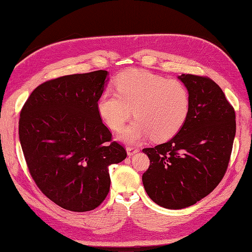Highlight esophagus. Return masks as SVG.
I'll use <instances>...</instances> for the list:
<instances>
[{
    "label": "esophagus",
    "instance_id": "obj_1",
    "mask_svg": "<svg viewBox=\"0 0 252 252\" xmlns=\"http://www.w3.org/2000/svg\"><path fill=\"white\" fill-rule=\"evenodd\" d=\"M126 151H127V155H128V156H133V155H135V154H138L139 149H138V148H134V147L128 146V147L126 148Z\"/></svg>",
    "mask_w": 252,
    "mask_h": 252
}]
</instances>
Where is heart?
<instances>
[{
    "label": "heart",
    "mask_w": 252,
    "mask_h": 252,
    "mask_svg": "<svg viewBox=\"0 0 252 252\" xmlns=\"http://www.w3.org/2000/svg\"><path fill=\"white\" fill-rule=\"evenodd\" d=\"M116 91L105 90L96 101L104 123L119 130L132 114L136 119L122 130L118 139L136 144L151 136L166 141L185 124L190 110V94L182 82L166 79L143 69H127L114 80Z\"/></svg>",
    "instance_id": "obj_1"
}]
</instances>
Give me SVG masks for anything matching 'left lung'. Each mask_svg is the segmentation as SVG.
I'll return each instance as SVG.
<instances>
[{
    "mask_svg": "<svg viewBox=\"0 0 252 252\" xmlns=\"http://www.w3.org/2000/svg\"><path fill=\"white\" fill-rule=\"evenodd\" d=\"M190 94L185 124L171 140L144 148L150 159L142 181L150 199L167 209L194 205L215 189L226 172L235 135V113L212 80L179 75Z\"/></svg>",
    "mask_w": 252,
    "mask_h": 252,
    "instance_id": "left-lung-1",
    "label": "left lung"
}]
</instances>
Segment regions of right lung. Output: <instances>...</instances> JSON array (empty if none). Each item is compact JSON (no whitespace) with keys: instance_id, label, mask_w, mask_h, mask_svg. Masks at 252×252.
<instances>
[{"instance_id":"obj_1","label":"right lung","mask_w":252,"mask_h":252,"mask_svg":"<svg viewBox=\"0 0 252 252\" xmlns=\"http://www.w3.org/2000/svg\"><path fill=\"white\" fill-rule=\"evenodd\" d=\"M109 72L64 75L37 86L23 106L19 135L35 184L70 211L96 208L110 188L108 167L126 158L96 110Z\"/></svg>"}]
</instances>
